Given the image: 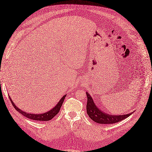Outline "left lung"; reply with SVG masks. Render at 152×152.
Wrapping results in <instances>:
<instances>
[{
    "instance_id": "left-lung-1",
    "label": "left lung",
    "mask_w": 152,
    "mask_h": 152,
    "mask_svg": "<svg viewBox=\"0 0 152 152\" xmlns=\"http://www.w3.org/2000/svg\"><path fill=\"white\" fill-rule=\"evenodd\" d=\"M86 95L88 98L87 105H86V109H87V114H88L90 119L93 121L100 124H113L116 123L120 122V121L125 120V118L130 116L132 113L128 114H121V115H110L109 114H106L98 109L95 105L94 102L93 101L92 98L89 95L88 92H86Z\"/></svg>"
}]
</instances>
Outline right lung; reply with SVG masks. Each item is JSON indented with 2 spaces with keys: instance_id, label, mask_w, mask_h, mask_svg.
Returning <instances> with one entry per match:
<instances>
[{
  "instance_id": "add662e5",
  "label": "right lung",
  "mask_w": 152,
  "mask_h": 152,
  "mask_svg": "<svg viewBox=\"0 0 152 152\" xmlns=\"http://www.w3.org/2000/svg\"><path fill=\"white\" fill-rule=\"evenodd\" d=\"M10 99L11 100V102L12 105H13V107H15V109L17 110L18 112H19L20 114H22V115H23L25 117L31 119V120H38V121H49L52 120V119L54 118L57 114H58V113L59 112L60 109L61 107V106L63 105V103L64 102V100L65 97H66V95H64V96H63V98H61L60 101L57 103V104L55 106V107L53 108L52 109H51L49 111L43 113V114H30V113H27L23 112V110H22L21 109H18L17 107H16L15 104L13 103V102L11 100L10 96Z\"/></svg>"
}]
</instances>
